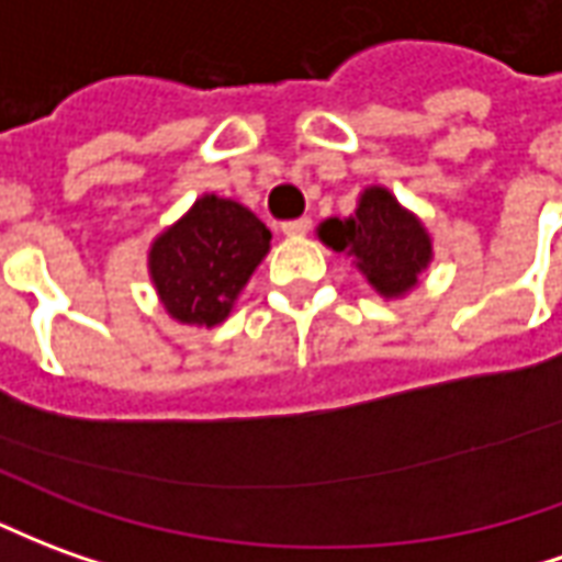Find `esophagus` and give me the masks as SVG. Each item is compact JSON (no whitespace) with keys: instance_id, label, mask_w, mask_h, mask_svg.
Wrapping results in <instances>:
<instances>
[{"instance_id":"esophagus-1","label":"esophagus","mask_w":562,"mask_h":562,"mask_svg":"<svg viewBox=\"0 0 562 562\" xmlns=\"http://www.w3.org/2000/svg\"><path fill=\"white\" fill-rule=\"evenodd\" d=\"M310 225H313V222H310L307 215H304V218H292V222H282V234H285V237H304L310 231Z\"/></svg>"}]
</instances>
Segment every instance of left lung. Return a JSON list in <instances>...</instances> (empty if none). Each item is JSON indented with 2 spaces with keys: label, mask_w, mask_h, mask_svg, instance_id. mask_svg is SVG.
Listing matches in <instances>:
<instances>
[{
  "label": "left lung",
  "mask_w": 562,
  "mask_h": 562,
  "mask_svg": "<svg viewBox=\"0 0 562 562\" xmlns=\"http://www.w3.org/2000/svg\"><path fill=\"white\" fill-rule=\"evenodd\" d=\"M319 240L335 252L352 255L356 268L383 297L411 292L431 261V240L423 222L398 206L386 188H368L356 215L322 222Z\"/></svg>",
  "instance_id": "left-lung-1"
}]
</instances>
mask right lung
I'll return each mask as SVG.
<instances>
[{
	"label": "right lung",
	"instance_id": "1",
	"mask_svg": "<svg viewBox=\"0 0 562 562\" xmlns=\"http://www.w3.org/2000/svg\"><path fill=\"white\" fill-rule=\"evenodd\" d=\"M270 249L268 225L237 200L200 198L148 252L151 282L172 319L213 328Z\"/></svg>",
	"mask_w": 562,
	"mask_h": 562
}]
</instances>
